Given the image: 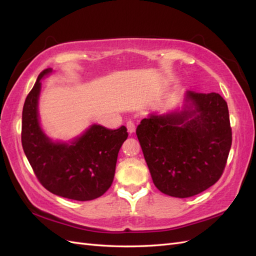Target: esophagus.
<instances>
[{"instance_id":"obj_1","label":"esophagus","mask_w":256,"mask_h":256,"mask_svg":"<svg viewBox=\"0 0 256 256\" xmlns=\"http://www.w3.org/2000/svg\"><path fill=\"white\" fill-rule=\"evenodd\" d=\"M126 128H128V133L132 134V133L135 132V123L133 121H131V120L126 122Z\"/></svg>"}]
</instances>
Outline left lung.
<instances>
[{
	"mask_svg": "<svg viewBox=\"0 0 256 256\" xmlns=\"http://www.w3.org/2000/svg\"><path fill=\"white\" fill-rule=\"evenodd\" d=\"M182 111L150 114L136 135L156 188L176 198L219 180L232 144L229 110L219 94L187 91Z\"/></svg>",
	"mask_w": 256,
	"mask_h": 256,
	"instance_id": "8db88e82",
	"label": "left lung"
}]
</instances>
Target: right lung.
<instances>
[{
    "label": "right lung",
    "instance_id": "1",
    "mask_svg": "<svg viewBox=\"0 0 256 256\" xmlns=\"http://www.w3.org/2000/svg\"><path fill=\"white\" fill-rule=\"evenodd\" d=\"M38 76L27 96L22 116V145L40 182L48 192L64 198L88 201L100 197L111 187L118 150L128 138V130H108L94 124L69 143L52 142L38 120L40 79Z\"/></svg>",
    "mask_w": 256,
    "mask_h": 256
}]
</instances>
